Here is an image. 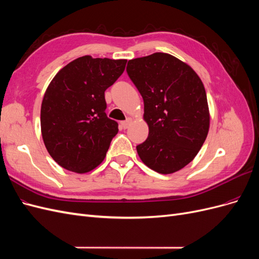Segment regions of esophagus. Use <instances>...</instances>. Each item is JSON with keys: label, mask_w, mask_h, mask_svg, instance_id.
I'll use <instances>...</instances> for the list:
<instances>
[{"label": "esophagus", "mask_w": 259, "mask_h": 259, "mask_svg": "<svg viewBox=\"0 0 259 259\" xmlns=\"http://www.w3.org/2000/svg\"><path fill=\"white\" fill-rule=\"evenodd\" d=\"M133 122V117H127L126 120L125 121H123V122H121V125H122V127L124 128V130H126V128H128V126L131 125V123Z\"/></svg>", "instance_id": "34e87169"}]
</instances>
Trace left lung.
<instances>
[{
  "instance_id": "8db88e82",
  "label": "left lung",
  "mask_w": 259,
  "mask_h": 259,
  "mask_svg": "<svg viewBox=\"0 0 259 259\" xmlns=\"http://www.w3.org/2000/svg\"><path fill=\"white\" fill-rule=\"evenodd\" d=\"M126 71L144 99L146 142L136 147L148 167L171 174L189 164L204 144L209 111L204 85L186 62L166 53L128 60Z\"/></svg>"
}]
</instances>
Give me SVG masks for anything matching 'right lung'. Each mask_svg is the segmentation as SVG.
I'll list each match as a JSON object with an SVG mask.
<instances>
[{"label": "right lung", "mask_w": 259, "mask_h": 259, "mask_svg": "<svg viewBox=\"0 0 259 259\" xmlns=\"http://www.w3.org/2000/svg\"><path fill=\"white\" fill-rule=\"evenodd\" d=\"M126 61L83 56L59 70L50 83L41 106V132L61 167L84 174L104 161L119 132L105 112V91L119 79Z\"/></svg>", "instance_id": "1"}]
</instances>
